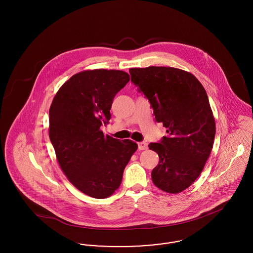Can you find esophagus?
I'll use <instances>...</instances> for the list:
<instances>
[{"label": "esophagus", "mask_w": 253, "mask_h": 253, "mask_svg": "<svg viewBox=\"0 0 253 253\" xmlns=\"http://www.w3.org/2000/svg\"><path fill=\"white\" fill-rule=\"evenodd\" d=\"M148 148V144L146 142H139L138 143V149L139 150H146Z\"/></svg>", "instance_id": "obj_1"}]
</instances>
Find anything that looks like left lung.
<instances>
[{"mask_svg": "<svg viewBox=\"0 0 253 253\" xmlns=\"http://www.w3.org/2000/svg\"><path fill=\"white\" fill-rule=\"evenodd\" d=\"M129 72L168 132L149 144L159 157L153 182L166 193H180L199 176L213 146L215 122L206 90L191 73L177 68L150 66Z\"/></svg>", "mask_w": 253, "mask_h": 253, "instance_id": "left-lung-1", "label": "left lung"}]
</instances>
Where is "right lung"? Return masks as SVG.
<instances>
[{"label": "right lung", "mask_w": 253, "mask_h": 253, "mask_svg": "<svg viewBox=\"0 0 253 253\" xmlns=\"http://www.w3.org/2000/svg\"><path fill=\"white\" fill-rule=\"evenodd\" d=\"M130 81L120 70L78 73L62 85L49 110V137L62 171L81 192L97 199L119 189L137 144L104 135L115 96Z\"/></svg>", "instance_id": "add662e5"}]
</instances>
